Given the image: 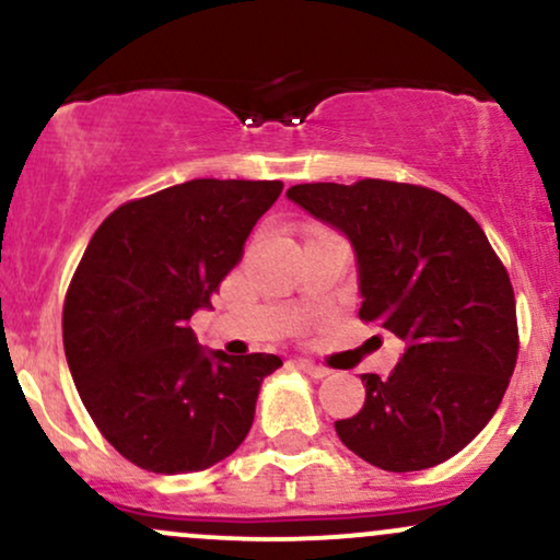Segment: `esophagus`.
Masks as SVG:
<instances>
[{
    "mask_svg": "<svg viewBox=\"0 0 560 560\" xmlns=\"http://www.w3.org/2000/svg\"><path fill=\"white\" fill-rule=\"evenodd\" d=\"M298 365H300L302 371H305V374H311V376H316V378H324V376H329V374H331V371L326 369V365H318V363L307 361V358H300Z\"/></svg>",
    "mask_w": 560,
    "mask_h": 560,
    "instance_id": "34e87169",
    "label": "esophagus"
}]
</instances>
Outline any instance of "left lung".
I'll use <instances>...</instances> for the list:
<instances>
[{"instance_id": "8db88e82", "label": "left lung", "mask_w": 560, "mask_h": 560, "mask_svg": "<svg viewBox=\"0 0 560 560\" xmlns=\"http://www.w3.org/2000/svg\"><path fill=\"white\" fill-rule=\"evenodd\" d=\"M287 197L352 242L358 316L405 342L387 378L363 374L365 402L334 423L339 440L397 474L453 458L494 416L518 358L516 298L485 231L419 184H298Z\"/></svg>"}]
</instances>
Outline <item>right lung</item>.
Wrapping results in <instances>:
<instances>
[{
	"instance_id": "add662e5",
	"label": "right lung",
	"mask_w": 560,
	"mask_h": 560,
	"mask_svg": "<svg viewBox=\"0 0 560 560\" xmlns=\"http://www.w3.org/2000/svg\"><path fill=\"white\" fill-rule=\"evenodd\" d=\"M281 182H195L120 205L94 231L62 305V345L102 436L152 474L234 453L279 355L197 345L189 318L242 260Z\"/></svg>"
}]
</instances>
